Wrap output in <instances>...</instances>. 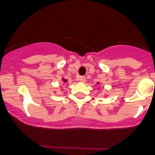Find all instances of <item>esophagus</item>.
<instances>
[{"label": "esophagus", "mask_w": 155, "mask_h": 155, "mask_svg": "<svg viewBox=\"0 0 155 155\" xmlns=\"http://www.w3.org/2000/svg\"><path fill=\"white\" fill-rule=\"evenodd\" d=\"M78 81L81 82H84L85 81V77L84 76H80L78 78Z\"/></svg>", "instance_id": "1"}]
</instances>
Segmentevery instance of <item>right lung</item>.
<instances>
[{"label":"right lung","mask_w":155,"mask_h":155,"mask_svg":"<svg viewBox=\"0 0 155 155\" xmlns=\"http://www.w3.org/2000/svg\"><path fill=\"white\" fill-rule=\"evenodd\" d=\"M63 81H64V82H66V81H67V80H65V79H64V78H63Z\"/></svg>","instance_id":"obj_1"}]
</instances>
